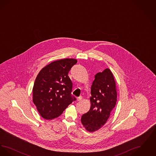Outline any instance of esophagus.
I'll return each mask as SVG.
<instances>
[{"instance_id":"1","label":"esophagus","mask_w":156,"mask_h":156,"mask_svg":"<svg viewBox=\"0 0 156 156\" xmlns=\"http://www.w3.org/2000/svg\"><path fill=\"white\" fill-rule=\"evenodd\" d=\"M82 99V97L80 96V97H78L76 98V100H77V101H81Z\"/></svg>"}]
</instances>
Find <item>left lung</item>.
I'll use <instances>...</instances> for the list:
<instances>
[{
	"mask_svg": "<svg viewBox=\"0 0 156 156\" xmlns=\"http://www.w3.org/2000/svg\"><path fill=\"white\" fill-rule=\"evenodd\" d=\"M90 93L91 106L89 111L82 116L81 123L87 130L94 132L106 123L117 101L116 83L109 68L95 75Z\"/></svg>",
	"mask_w": 156,
	"mask_h": 156,
	"instance_id": "obj_1",
	"label": "left lung"
}]
</instances>
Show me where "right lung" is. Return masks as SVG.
<instances>
[{
	"label": "right lung",
	"instance_id": "obj_1",
	"mask_svg": "<svg viewBox=\"0 0 156 156\" xmlns=\"http://www.w3.org/2000/svg\"><path fill=\"white\" fill-rule=\"evenodd\" d=\"M76 62L73 58L55 61L37 75L33 88V101L44 119L58 117L76 100L71 94L73 83L68 74Z\"/></svg>",
	"mask_w": 156,
	"mask_h": 156
}]
</instances>
